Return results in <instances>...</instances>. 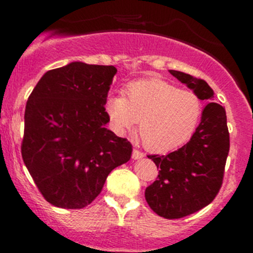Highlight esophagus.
<instances>
[{"instance_id":"1","label":"esophagus","mask_w":253,"mask_h":253,"mask_svg":"<svg viewBox=\"0 0 253 253\" xmlns=\"http://www.w3.org/2000/svg\"><path fill=\"white\" fill-rule=\"evenodd\" d=\"M144 157V153L140 151H138V149H133V153H131V158L133 160H140V158Z\"/></svg>"}]
</instances>
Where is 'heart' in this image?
Masks as SVG:
<instances>
[{
	"instance_id": "obj_1",
	"label": "heart",
	"mask_w": 253,
	"mask_h": 253,
	"mask_svg": "<svg viewBox=\"0 0 253 253\" xmlns=\"http://www.w3.org/2000/svg\"><path fill=\"white\" fill-rule=\"evenodd\" d=\"M113 129L131 130L139 123L143 144L154 152H166L190 139L203 114V102L194 91L180 90L160 78L133 82L126 97L111 93L105 104Z\"/></svg>"
}]
</instances>
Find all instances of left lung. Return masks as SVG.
Instances as JSON below:
<instances>
[{
    "label": "left lung",
    "mask_w": 253,
    "mask_h": 253,
    "mask_svg": "<svg viewBox=\"0 0 253 253\" xmlns=\"http://www.w3.org/2000/svg\"><path fill=\"white\" fill-rule=\"evenodd\" d=\"M173 77L207 100L202 122L189 142L166 156H148L157 169V180L146 189V200L154 213L178 219L213 202L222 186L229 152L227 115L222 105L213 102L214 91L199 78L169 69Z\"/></svg>",
    "instance_id": "left-lung-1"
}]
</instances>
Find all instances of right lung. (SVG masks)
Here are the masks:
<instances>
[{"instance_id":"obj_1","label":"right lung","mask_w":253,"mask_h":253,"mask_svg":"<svg viewBox=\"0 0 253 253\" xmlns=\"http://www.w3.org/2000/svg\"><path fill=\"white\" fill-rule=\"evenodd\" d=\"M114 66L71 62L44 73L29 96L21 154L51 205L82 209L101 193L131 144L106 128L105 104Z\"/></svg>"}]
</instances>
